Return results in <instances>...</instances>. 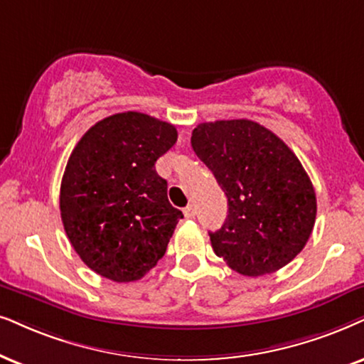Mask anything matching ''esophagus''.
Listing matches in <instances>:
<instances>
[{
  "label": "esophagus",
  "mask_w": 364,
  "mask_h": 364,
  "mask_svg": "<svg viewBox=\"0 0 364 364\" xmlns=\"http://www.w3.org/2000/svg\"><path fill=\"white\" fill-rule=\"evenodd\" d=\"M183 213H185L186 218H193V216L196 215V211H195V206H193V205H188L186 208L183 210Z\"/></svg>",
  "instance_id": "obj_1"
}]
</instances>
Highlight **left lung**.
<instances>
[{
	"label": "left lung",
	"mask_w": 364,
	"mask_h": 364,
	"mask_svg": "<svg viewBox=\"0 0 364 364\" xmlns=\"http://www.w3.org/2000/svg\"><path fill=\"white\" fill-rule=\"evenodd\" d=\"M198 158L228 200L215 254L248 277L282 269L306 247L316 222V193L301 161L272 131L248 119L198 124Z\"/></svg>",
	"instance_id": "left-lung-1"
}]
</instances>
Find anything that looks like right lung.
<instances>
[{"label": "right lung", "instance_id": "right-lung-1", "mask_svg": "<svg viewBox=\"0 0 364 364\" xmlns=\"http://www.w3.org/2000/svg\"><path fill=\"white\" fill-rule=\"evenodd\" d=\"M176 139L173 124L121 112L77 142L60 186V215L72 247L95 274L132 282L166 254L183 213L168 201V183L154 164Z\"/></svg>", "mask_w": 364, "mask_h": 364}]
</instances>
